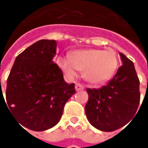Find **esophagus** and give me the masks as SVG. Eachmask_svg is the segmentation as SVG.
<instances>
[{
	"mask_svg": "<svg viewBox=\"0 0 148 148\" xmlns=\"http://www.w3.org/2000/svg\"><path fill=\"white\" fill-rule=\"evenodd\" d=\"M75 88H76V90L78 91V90H84L85 87H84V86H83L82 84H81V83H77Z\"/></svg>",
	"mask_w": 148,
	"mask_h": 148,
	"instance_id": "1",
	"label": "esophagus"
}]
</instances>
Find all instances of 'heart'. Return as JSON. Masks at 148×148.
Returning a JSON list of instances; mask_svg holds the SVG:
<instances>
[{
  "label": "heart",
  "instance_id": "obj_1",
  "mask_svg": "<svg viewBox=\"0 0 148 148\" xmlns=\"http://www.w3.org/2000/svg\"><path fill=\"white\" fill-rule=\"evenodd\" d=\"M61 69L69 78L84 71L85 78L91 83H102L113 77L118 66L116 54L111 51L85 49L74 51L71 58L62 57L58 60Z\"/></svg>",
  "mask_w": 148,
  "mask_h": 148
}]
</instances>
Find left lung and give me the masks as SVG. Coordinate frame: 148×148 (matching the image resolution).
<instances>
[{
    "mask_svg": "<svg viewBox=\"0 0 148 148\" xmlns=\"http://www.w3.org/2000/svg\"><path fill=\"white\" fill-rule=\"evenodd\" d=\"M123 65L109 83L99 89H86L89 99L85 110L90 123L104 132L126 125L140 103L139 79L133 62L119 53Z\"/></svg>",
    "mask_w": 148,
    "mask_h": 148,
    "instance_id": "left-lung-1",
    "label": "left lung"
}]
</instances>
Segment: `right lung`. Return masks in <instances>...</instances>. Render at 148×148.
Returning a JSON list of instances; mask_svg holds the SVG:
<instances>
[{"mask_svg":"<svg viewBox=\"0 0 148 148\" xmlns=\"http://www.w3.org/2000/svg\"><path fill=\"white\" fill-rule=\"evenodd\" d=\"M56 49L55 40L32 44L16 57L7 79L9 109L22 126L33 131L54 127L66 101L76 93L75 84L66 82L53 61Z\"/></svg>","mask_w":148,"mask_h":148,"instance_id":"1","label":"right lung"}]
</instances>
